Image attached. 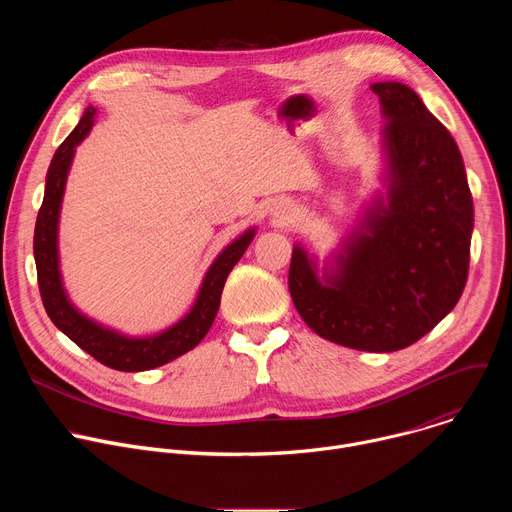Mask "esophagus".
Wrapping results in <instances>:
<instances>
[{
    "label": "esophagus",
    "mask_w": 512,
    "mask_h": 512,
    "mask_svg": "<svg viewBox=\"0 0 512 512\" xmlns=\"http://www.w3.org/2000/svg\"><path fill=\"white\" fill-rule=\"evenodd\" d=\"M271 216H273V223L279 227H285L289 223H294L296 218V208L289 200H277L271 208Z\"/></svg>",
    "instance_id": "1"
}]
</instances>
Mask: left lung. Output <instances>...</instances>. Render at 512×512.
<instances>
[{"label":"left lung","instance_id":"1","mask_svg":"<svg viewBox=\"0 0 512 512\" xmlns=\"http://www.w3.org/2000/svg\"><path fill=\"white\" fill-rule=\"evenodd\" d=\"M387 121L385 196L318 275L296 245L289 294L322 338L367 352L411 346L458 304L470 265L474 204L450 131L413 89L375 83Z\"/></svg>","mask_w":512,"mask_h":512}]
</instances>
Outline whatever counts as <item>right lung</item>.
Listing matches in <instances>:
<instances>
[{"label":"right lung","instance_id":"obj_1","mask_svg":"<svg viewBox=\"0 0 512 512\" xmlns=\"http://www.w3.org/2000/svg\"><path fill=\"white\" fill-rule=\"evenodd\" d=\"M97 109L87 107L79 125L60 143L56 150L48 174H46V190L44 200L38 210L36 229H34V259L38 271V287L46 314L54 322V326L64 332L72 342L97 358L101 364L123 373L150 371L162 364L186 354L192 350L210 330L218 306H221V294L231 269L239 263L249 243L255 237V229H249L239 239H235L221 255L214 259L210 269L206 271L200 291L192 310L178 320L168 330L148 336L133 338L119 334L111 328L97 324L95 320L81 314L70 304L58 267V218L60 204L64 196L66 176L75 158V148L89 135L95 123Z\"/></svg>","mask_w":512,"mask_h":512}]
</instances>
